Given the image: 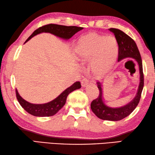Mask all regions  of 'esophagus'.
I'll return each mask as SVG.
<instances>
[{"label": "esophagus", "mask_w": 155, "mask_h": 155, "mask_svg": "<svg viewBox=\"0 0 155 155\" xmlns=\"http://www.w3.org/2000/svg\"><path fill=\"white\" fill-rule=\"evenodd\" d=\"M88 78H84V79L81 81V84H82V87H86L88 84Z\"/></svg>", "instance_id": "obj_1"}]
</instances>
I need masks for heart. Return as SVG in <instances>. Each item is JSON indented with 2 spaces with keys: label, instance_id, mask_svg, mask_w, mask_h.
Returning <instances> with one entry per match:
<instances>
[{
  "label": "heart",
  "instance_id": "heart-1",
  "mask_svg": "<svg viewBox=\"0 0 155 155\" xmlns=\"http://www.w3.org/2000/svg\"><path fill=\"white\" fill-rule=\"evenodd\" d=\"M81 60L92 59V68L97 73L108 71L115 64L119 52L117 40L113 35L90 33L81 37L76 46Z\"/></svg>",
  "mask_w": 155,
  "mask_h": 155
}]
</instances>
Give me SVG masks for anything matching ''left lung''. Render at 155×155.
I'll list each match as a JSON object with an SVG mask.
<instances>
[{
  "label": "left lung",
  "instance_id": "obj_1",
  "mask_svg": "<svg viewBox=\"0 0 155 155\" xmlns=\"http://www.w3.org/2000/svg\"><path fill=\"white\" fill-rule=\"evenodd\" d=\"M108 30L113 33L116 39L117 40L119 45L118 61H120L125 58H130L135 59L138 62L139 71H140V83H139L138 92L137 93L136 97L130 103L121 108H113L108 107L104 104L102 100L101 84L100 82H97V87L100 93H99L98 97L92 101L91 104V108L95 115L101 120L120 121L130 115L137 106L140 100L144 84L143 66H142L140 53L139 51L135 42L129 35L120 29L110 28Z\"/></svg>",
  "mask_w": 155,
  "mask_h": 155
}]
</instances>
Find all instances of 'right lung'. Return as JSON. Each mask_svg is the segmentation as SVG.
Returning a JSON list of instances; mask_svg holds the SVG:
<instances>
[{
  "instance_id": "obj_1",
  "label": "right lung",
  "mask_w": 155,
  "mask_h": 155,
  "mask_svg": "<svg viewBox=\"0 0 155 155\" xmlns=\"http://www.w3.org/2000/svg\"><path fill=\"white\" fill-rule=\"evenodd\" d=\"M82 29L83 27H79L77 26H64V25L55 24H48L39 27L38 29L34 31V32L28 38L26 42L31 39L34 35L42 32L51 33V34L57 35L58 37L67 40L71 38L73 35ZM80 87V82H76L72 86H71L64 91H63L54 100L50 101L49 103L44 104H33L28 102L20 97L16 89V95L20 106L27 113L36 117H50L56 114L64 106L68 95L72 91L78 89Z\"/></svg>"
}]
</instances>
